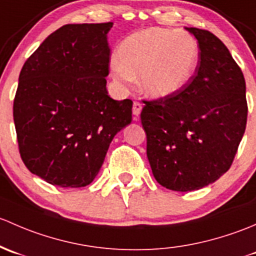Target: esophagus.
Masks as SVG:
<instances>
[{
  "label": "esophagus",
  "mask_w": 256,
  "mask_h": 256,
  "mask_svg": "<svg viewBox=\"0 0 256 256\" xmlns=\"http://www.w3.org/2000/svg\"><path fill=\"white\" fill-rule=\"evenodd\" d=\"M140 112H142V104L138 101H134L133 102V114L136 116V117H134L136 120V117L140 114Z\"/></svg>",
  "instance_id": "34e87169"
}]
</instances>
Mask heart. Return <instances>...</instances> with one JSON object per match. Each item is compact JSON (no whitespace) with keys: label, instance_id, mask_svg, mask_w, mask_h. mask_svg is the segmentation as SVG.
I'll return each mask as SVG.
<instances>
[{"label":"heart","instance_id":"heart-1","mask_svg":"<svg viewBox=\"0 0 256 256\" xmlns=\"http://www.w3.org/2000/svg\"><path fill=\"white\" fill-rule=\"evenodd\" d=\"M197 59L198 46L188 33L150 28L124 39L110 70L123 88L139 76V86L148 97L164 98L188 82Z\"/></svg>","mask_w":256,"mask_h":256}]
</instances>
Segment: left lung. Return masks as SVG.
<instances>
[{"instance_id":"obj_1","label":"left lung","mask_w":256,"mask_h":256,"mask_svg":"<svg viewBox=\"0 0 256 256\" xmlns=\"http://www.w3.org/2000/svg\"><path fill=\"white\" fill-rule=\"evenodd\" d=\"M186 30L198 42L194 75L176 94L144 101L140 113L152 175L180 192L202 188L229 170L248 117L246 80L228 48L210 32Z\"/></svg>"}]
</instances>
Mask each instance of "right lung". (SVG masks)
<instances>
[{
    "instance_id": "add662e5",
    "label": "right lung",
    "mask_w": 256,
    "mask_h": 256,
    "mask_svg": "<svg viewBox=\"0 0 256 256\" xmlns=\"http://www.w3.org/2000/svg\"><path fill=\"white\" fill-rule=\"evenodd\" d=\"M112 26H62L20 70L13 102L20 154L52 185L91 184L112 139L132 122L133 102L116 101L106 88Z\"/></svg>"
}]
</instances>
